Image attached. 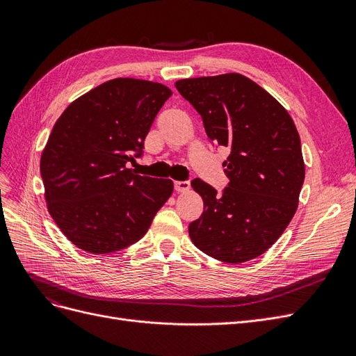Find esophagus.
<instances>
[{
	"label": "esophagus",
	"mask_w": 356,
	"mask_h": 356,
	"mask_svg": "<svg viewBox=\"0 0 356 356\" xmlns=\"http://www.w3.org/2000/svg\"><path fill=\"white\" fill-rule=\"evenodd\" d=\"M175 190L178 193H187L190 190V182L188 181H175Z\"/></svg>",
	"instance_id": "esophagus-1"
}]
</instances>
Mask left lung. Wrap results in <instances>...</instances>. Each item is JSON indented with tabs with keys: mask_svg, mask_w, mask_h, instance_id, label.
<instances>
[{
	"mask_svg": "<svg viewBox=\"0 0 356 356\" xmlns=\"http://www.w3.org/2000/svg\"><path fill=\"white\" fill-rule=\"evenodd\" d=\"M175 88L200 114L211 141L230 149L221 196L191 181L203 213L190 222V239L215 260L250 261L281 238L297 211L305 181L297 127L270 93L238 72L178 80Z\"/></svg>",
	"mask_w": 356,
	"mask_h": 356,
	"instance_id": "1",
	"label": "left lung"
}]
</instances>
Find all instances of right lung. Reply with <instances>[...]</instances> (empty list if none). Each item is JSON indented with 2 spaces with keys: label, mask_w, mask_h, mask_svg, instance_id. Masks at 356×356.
<instances>
[{
  "label": "right lung",
  "mask_w": 356,
  "mask_h": 356,
  "mask_svg": "<svg viewBox=\"0 0 356 356\" xmlns=\"http://www.w3.org/2000/svg\"><path fill=\"white\" fill-rule=\"evenodd\" d=\"M172 90L114 79L81 95L60 114L41 153L49 213L65 238L90 254L138 242L174 191V182L135 174L154 117Z\"/></svg>",
  "instance_id": "1"
}]
</instances>
